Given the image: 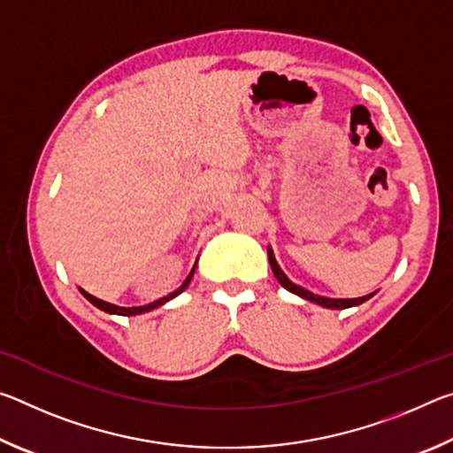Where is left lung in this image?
<instances>
[{
  "label": "left lung",
  "mask_w": 453,
  "mask_h": 453,
  "mask_svg": "<svg viewBox=\"0 0 453 453\" xmlns=\"http://www.w3.org/2000/svg\"><path fill=\"white\" fill-rule=\"evenodd\" d=\"M267 256H270L272 272H273V275H275V278H278V281L281 283L283 288H286L288 291H291V294H296V296L303 297V300H308V302H313V303L324 305V308L346 310V308H351V305H359V303H364L365 300H370V297L373 296V294H370V296H364V297H354V300H332V297H321V296H316V294H311V291L303 289V288H300V286H296V283H291V281L288 280V275L281 272V267L278 265V262H275V257H273V251H272V250H267Z\"/></svg>",
  "instance_id": "1"
}]
</instances>
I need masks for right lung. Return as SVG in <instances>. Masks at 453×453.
Returning <instances> with one entry per match:
<instances>
[{
    "instance_id": "1",
    "label": "right lung",
    "mask_w": 453,
    "mask_h": 453,
    "mask_svg": "<svg viewBox=\"0 0 453 453\" xmlns=\"http://www.w3.org/2000/svg\"><path fill=\"white\" fill-rule=\"evenodd\" d=\"M194 272H196V265H194V270L189 272V275L186 278V281L181 283V288L180 289H175L173 294H170V296H165V297H162V300H157V302H153V303H148V305H142V308H119V305H113V303H107V302H104V300H97V297H94L91 294H88V291H83L81 289V294L88 297V300L96 305V308H99V310H104V311H107V313H118V316H137V313H143V311H150V310H153V308H159V305H164L165 302H170V300H173L175 296H180L183 289H186L188 286H189V281H191V278H194Z\"/></svg>"
}]
</instances>
